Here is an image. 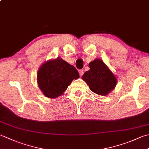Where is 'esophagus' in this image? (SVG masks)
I'll list each match as a JSON object with an SVG mask.
<instances>
[{
    "mask_svg": "<svg viewBox=\"0 0 149 149\" xmlns=\"http://www.w3.org/2000/svg\"><path fill=\"white\" fill-rule=\"evenodd\" d=\"M79 75H80V77H82V76H83V74H84V71L83 70H80L79 71Z\"/></svg>",
    "mask_w": 149,
    "mask_h": 149,
    "instance_id": "1",
    "label": "esophagus"
}]
</instances>
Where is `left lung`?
Returning a JSON list of instances; mask_svg holds the SVG:
<instances>
[{
  "mask_svg": "<svg viewBox=\"0 0 149 149\" xmlns=\"http://www.w3.org/2000/svg\"><path fill=\"white\" fill-rule=\"evenodd\" d=\"M90 70L85 72L82 79L93 92L100 95H107L115 88L117 79L102 60L95 59L89 63Z\"/></svg>",
  "mask_w": 149,
  "mask_h": 149,
  "instance_id": "1",
  "label": "left lung"
}]
</instances>
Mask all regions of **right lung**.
Masks as SVG:
<instances>
[{"label": "right lung", "mask_w": 149, "mask_h": 149, "mask_svg": "<svg viewBox=\"0 0 149 149\" xmlns=\"http://www.w3.org/2000/svg\"><path fill=\"white\" fill-rule=\"evenodd\" d=\"M79 77V74L74 66L58 58L47 61L40 66L37 81L45 96L54 99L63 95L72 81Z\"/></svg>", "instance_id": "add662e5"}]
</instances>
